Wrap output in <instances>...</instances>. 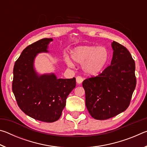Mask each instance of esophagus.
Instances as JSON below:
<instances>
[{
  "mask_svg": "<svg viewBox=\"0 0 147 147\" xmlns=\"http://www.w3.org/2000/svg\"><path fill=\"white\" fill-rule=\"evenodd\" d=\"M76 82L78 83V84H82V82H83V80H84V79H83V78L82 76H78L76 78Z\"/></svg>",
  "mask_w": 147,
  "mask_h": 147,
  "instance_id": "esophagus-1",
  "label": "esophagus"
}]
</instances>
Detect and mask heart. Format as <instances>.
<instances>
[{
    "instance_id": "b5f03b06",
    "label": "heart",
    "mask_w": 147,
    "mask_h": 147,
    "mask_svg": "<svg viewBox=\"0 0 147 147\" xmlns=\"http://www.w3.org/2000/svg\"><path fill=\"white\" fill-rule=\"evenodd\" d=\"M74 61L82 64L84 71L89 75H97L102 72L109 61V53L106 47L95 46H80L74 49L71 53ZM65 62L69 67H73L74 63L66 57Z\"/></svg>"
}]
</instances>
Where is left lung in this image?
<instances>
[{
    "label": "left lung",
    "mask_w": 147,
    "mask_h": 147,
    "mask_svg": "<svg viewBox=\"0 0 147 147\" xmlns=\"http://www.w3.org/2000/svg\"><path fill=\"white\" fill-rule=\"evenodd\" d=\"M111 47L113 53L110 65L82 83L87 109L97 120H106L125 111L136 86L135 61L130 52L115 41Z\"/></svg>",
    "instance_id": "8db88e82"
}]
</instances>
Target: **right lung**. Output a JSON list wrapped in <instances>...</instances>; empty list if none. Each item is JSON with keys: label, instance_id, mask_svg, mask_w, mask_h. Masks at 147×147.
I'll return each mask as SVG.
<instances>
[{"label": "right lung", "instance_id": "right-lung-1", "mask_svg": "<svg viewBox=\"0 0 147 147\" xmlns=\"http://www.w3.org/2000/svg\"><path fill=\"white\" fill-rule=\"evenodd\" d=\"M51 38H44L24 49L13 67L12 91L20 109L30 117L47 123L58 120L76 78H56L54 74L38 75L34 68L37 54L47 53Z\"/></svg>", "mask_w": 147, "mask_h": 147}]
</instances>
